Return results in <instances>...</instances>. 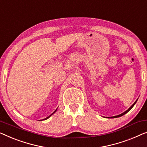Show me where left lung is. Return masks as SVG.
Segmentation results:
<instances>
[{"label": "left lung", "mask_w": 147, "mask_h": 147, "mask_svg": "<svg viewBox=\"0 0 147 147\" xmlns=\"http://www.w3.org/2000/svg\"><path fill=\"white\" fill-rule=\"evenodd\" d=\"M137 100H138V99H137ZM137 100H136L135 101V102H134L133 105H132V106H131V107H130V108H129V109H128V110H127V111H125V112L123 113H121V115H117V116H114V117H106V118H108V119H113V118H118V117H122V116L124 115H125L126 113H127L128 112H129V111L130 110H131V109L132 108H133V107H134V105H135L136 104V101H137Z\"/></svg>", "instance_id": "obj_1"}]
</instances>
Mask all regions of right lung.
<instances>
[{
    "instance_id": "1",
    "label": "right lung",
    "mask_w": 147,
    "mask_h": 147,
    "mask_svg": "<svg viewBox=\"0 0 147 147\" xmlns=\"http://www.w3.org/2000/svg\"><path fill=\"white\" fill-rule=\"evenodd\" d=\"M57 109H56V110H55V112H54V113H52V114H51V115H50V116H49V117H47V118H45V119H42V120H47V119H49V117H51V115H53V114H54V113H55V112H56V111H57ZM42 120H40V121H42Z\"/></svg>"
}]
</instances>
